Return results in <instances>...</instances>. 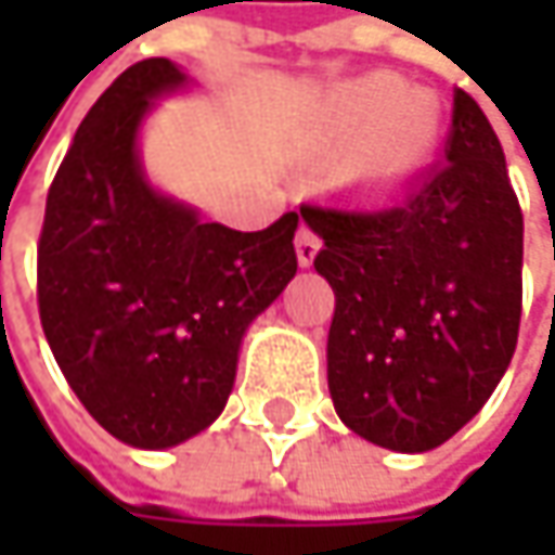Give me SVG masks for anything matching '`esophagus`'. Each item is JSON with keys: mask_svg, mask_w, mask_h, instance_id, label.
Listing matches in <instances>:
<instances>
[{"mask_svg": "<svg viewBox=\"0 0 555 555\" xmlns=\"http://www.w3.org/2000/svg\"><path fill=\"white\" fill-rule=\"evenodd\" d=\"M318 249H321V237L311 231L309 224H299V231H296V259H299V266L309 268L314 262V256H318Z\"/></svg>", "mask_w": 555, "mask_h": 555, "instance_id": "obj_1", "label": "esophagus"}]
</instances>
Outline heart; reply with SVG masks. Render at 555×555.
I'll list each match as a JSON object with an SVG mask.
<instances>
[{"mask_svg": "<svg viewBox=\"0 0 555 555\" xmlns=\"http://www.w3.org/2000/svg\"><path fill=\"white\" fill-rule=\"evenodd\" d=\"M354 172L376 182L414 176L441 139V104L426 89H404L398 76L371 74L339 86L321 104L314 141L324 151L361 144Z\"/></svg>", "mask_w": 555, "mask_h": 555, "instance_id": "heart-1", "label": "heart"}]
</instances>
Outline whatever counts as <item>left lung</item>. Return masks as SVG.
I'll list each match as a JSON object with an SVG mask.
<instances>
[{
    "label": "left lung",
    "instance_id": "1",
    "mask_svg": "<svg viewBox=\"0 0 555 555\" xmlns=\"http://www.w3.org/2000/svg\"><path fill=\"white\" fill-rule=\"evenodd\" d=\"M336 296L327 386L339 420L423 454L460 433L509 367L522 318V209L481 107L454 92L444 157L373 206L302 203Z\"/></svg>",
    "mask_w": 555,
    "mask_h": 555
}]
</instances>
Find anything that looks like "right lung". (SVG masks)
I'll list each match as a JSON object with an SVG mask.
<instances>
[{"instance_id":"right-lung-1","label":"right lung","mask_w":555,"mask_h":555,"mask_svg":"<svg viewBox=\"0 0 555 555\" xmlns=\"http://www.w3.org/2000/svg\"><path fill=\"white\" fill-rule=\"evenodd\" d=\"M182 86L169 57H147L98 98L49 188L36 259L57 367L111 436L144 451L222 414L246 327L296 274L299 212L234 231L147 182L141 122Z\"/></svg>"}]
</instances>
